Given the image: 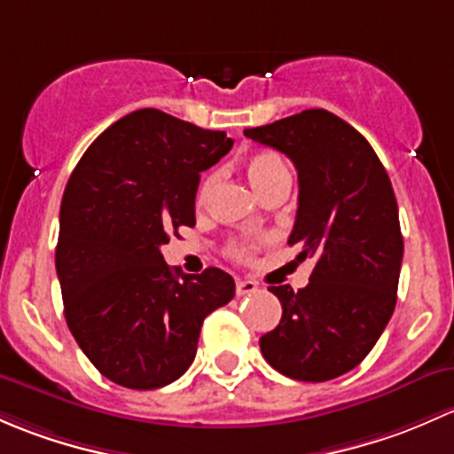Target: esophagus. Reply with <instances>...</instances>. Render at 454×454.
I'll return each instance as SVG.
<instances>
[{"instance_id": "obj_1", "label": "esophagus", "mask_w": 454, "mask_h": 454, "mask_svg": "<svg viewBox=\"0 0 454 454\" xmlns=\"http://www.w3.org/2000/svg\"><path fill=\"white\" fill-rule=\"evenodd\" d=\"M258 291V284L254 279H238L236 282V293L238 297H245V295H254Z\"/></svg>"}]
</instances>
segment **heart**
Listing matches in <instances>:
<instances>
[{
  "mask_svg": "<svg viewBox=\"0 0 454 454\" xmlns=\"http://www.w3.org/2000/svg\"><path fill=\"white\" fill-rule=\"evenodd\" d=\"M245 168H247V176H249V181L254 184V188L258 190V192L260 190H264L270 181L278 179L279 175L288 172L286 163L282 161V157L275 155V153H255V155H251L249 159H247ZM209 185H212V179H205L203 185H200V190H199V199H205ZM229 255L236 260H247L251 255V247L249 245H231L229 247Z\"/></svg>",
  "mask_w": 454,
  "mask_h": 454,
  "instance_id": "heart-1",
  "label": "heart"
}]
</instances>
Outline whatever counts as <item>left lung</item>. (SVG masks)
Masks as SVG:
<instances>
[{"mask_svg": "<svg viewBox=\"0 0 454 454\" xmlns=\"http://www.w3.org/2000/svg\"><path fill=\"white\" fill-rule=\"evenodd\" d=\"M245 135L295 163L299 203L288 245L299 247V262L315 258L306 288H269L282 319L260 349L284 376L332 380L372 352L394 315L404 240L389 175L367 139L325 109Z\"/></svg>", "mask_w": 454, "mask_h": 454, "instance_id": "obj_1", "label": "left lung"}]
</instances>
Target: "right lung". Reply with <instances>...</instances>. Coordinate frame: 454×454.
Returning <instances> with one entry per match:
<instances>
[{"mask_svg":"<svg viewBox=\"0 0 454 454\" xmlns=\"http://www.w3.org/2000/svg\"><path fill=\"white\" fill-rule=\"evenodd\" d=\"M233 146L157 109L111 124L82 155L60 203L56 275L65 319L105 378L159 389L192 365L205 317L236 295L221 269L175 273L161 247L194 227L200 172Z\"/></svg>","mask_w":454,"mask_h":454,"instance_id":"right-lung-1","label":"right lung"}]
</instances>
